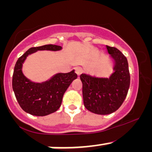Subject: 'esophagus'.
Here are the masks:
<instances>
[{
	"label": "esophagus",
	"instance_id": "esophagus-1",
	"mask_svg": "<svg viewBox=\"0 0 152 152\" xmlns=\"http://www.w3.org/2000/svg\"><path fill=\"white\" fill-rule=\"evenodd\" d=\"M75 72H76V73L78 76H79L82 73V69L81 67H76L75 68Z\"/></svg>",
	"mask_w": 152,
	"mask_h": 152
}]
</instances>
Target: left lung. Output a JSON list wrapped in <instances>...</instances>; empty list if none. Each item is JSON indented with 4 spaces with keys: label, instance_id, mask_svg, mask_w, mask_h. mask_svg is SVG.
<instances>
[{
    "label": "left lung",
    "instance_id": "obj_1",
    "mask_svg": "<svg viewBox=\"0 0 152 152\" xmlns=\"http://www.w3.org/2000/svg\"><path fill=\"white\" fill-rule=\"evenodd\" d=\"M107 48L115 62V72L110 79L80 76L84 105L87 110L99 115L116 111L125 100L130 85L126 57L116 48L107 45Z\"/></svg>",
    "mask_w": 152,
    "mask_h": 152
}]
</instances>
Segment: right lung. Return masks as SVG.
I'll return each instance as SVG.
<instances>
[{"instance_id":"1","label":"right lung","mask_w":152,"mask_h":152,"mask_svg":"<svg viewBox=\"0 0 152 152\" xmlns=\"http://www.w3.org/2000/svg\"><path fill=\"white\" fill-rule=\"evenodd\" d=\"M59 45H45L29 48L18 58L12 76V88L21 108L36 116H45L56 112L60 107L67 87L77 78L74 70L67 73H58L44 83H34L23 76L22 65L28 54L39 50H59Z\"/></svg>"}]
</instances>
